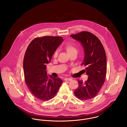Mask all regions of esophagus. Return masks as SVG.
<instances>
[{
  "mask_svg": "<svg viewBox=\"0 0 127 127\" xmlns=\"http://www.w3.org/2000/svg\"><path fill=\"white\" fill-rule=\"evenodd\" d=\"M72 79L70 78H65L64 79V80L65 81H71Z\"/></svg>",
  "mask_w": 127,
  "mask_h": 127,
  "instance_id": "esophagus-1",
  "label": "esophagus"
}]
</instances>
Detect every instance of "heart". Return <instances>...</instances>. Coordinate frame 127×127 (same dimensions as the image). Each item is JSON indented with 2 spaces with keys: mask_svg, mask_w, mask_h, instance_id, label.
Instances as JSON below:
<instances>
[{
  "mask_svg": "<svg viewBox=\"0 0 127 127\" xmlns=\"http://www.w3.org/2000/svg\"><path fill=\"white\" fill-rule=\"evenodd\" d=\"M64 49L69 55L72 54V53L77 52V49L76 48L75 46L71 43H67L64 46ZM57 55H58V52L57 51L55 52L53 55L54 57V58L57 57Z\"/></svg>",
  "mask_w": 127,
  "mask_h": 127,
  "instance_id": "1",
  "label": "heart"
}]
</instances>
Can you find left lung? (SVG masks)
I'll return each instance as SVG.
<instances>
[{
  "label": "left lung",
  "instance_id": "1",
  "mask_svg": "<svg viewBox=\"0 0 127 127\" xmlns=\"http://www.w3.org/2000/svg\"><path fill=\"white\" fill-rule=\"evenodd\" d=\"M70 36L83 47L84 59L81 64L86 66L84 70L88 75L84 83L78 80V87L74 93L80 99H90L97 95L105 81L107 69L105 52L99 39L91 32H82Z\"/></svg>",
  "mask_w": 127,
  "mask_h": 127
}]
</instances>
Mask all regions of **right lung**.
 I'll use <instances>...</instances> for the list:
<instances>
[{
  "instance_id": "obj_1",
  "label": "right lung",
  "mask_w": 127,
  "mask_h": 127,
  "mask_svg": "<svg viewBox=\"0 0 127 127\" xmlns=\"http://www.w3.org/2000/svg\"><path fill=\"white\" fill-rule=\"evenodd\" d=\"M63 41L59 36L37 37L30 43L25 53L23 62L25 82L31 93L41 100L53 98L63 83L60 78L47 75L46 64L50 62Z\"/></svg>"
}]
</instances>
